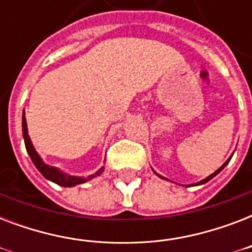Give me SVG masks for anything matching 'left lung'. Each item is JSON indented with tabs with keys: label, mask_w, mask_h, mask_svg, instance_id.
Listing matches in <instances>:
<instances>
[{
	"label": "left lung",
	"mask_w": 252,
	"mask_h": 252,
	"mask_svg": "<svg viewBox=\"0 0 252 252\" xmlns=\"http://www.w3.org/2000/svg\"><path fill=\"white\" fill-rule=\"evenodd\" d=\"M231 157H233V154H231L230 157H229V159H227V161H226V162H225V163H223V165H222V166H221V167H220V168H219V170H216V171H215V172H213V174H211V175H209V176H207V178H205V179H203V180H200V182H197V183H195V184H191V186H201V184H205V183H207V182H209V180H211V179H213V178H215V176H216V175H217V174H219V172H220V171H221V170H222V168H223V167H225V166H226V165H227V163H229V162H230ZM152 170H153V168H152ZM153 171H154V170H153ZM154 174H156V175H158V176H159V178H162V179H165V180H168V179H167V178H165V176H162V175H159V174H158V172H156V171H154ZM184 187H188V186H184Z\"/></svg>",
	"instance_id": "left-lung-1"
}]
</instances>
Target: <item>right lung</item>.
I'll list each match as a JSON object with an SVG mask.
<instances>
[{"mask_svg": "<svg viewBox=\"0 0 252 252\" xmlns=\"http://www.w3.org/2000/svg\"><path fill=\"white\" fill-rule=\"evenodd\" d=\"M22 133H23L26 150H27V153H29L30 158H31V161H32V163L35 165V167L39 170V172L44 176L45 179L51 180V182L59 184L61 187H74V186H78V184L86 183L89 180L94 179V178L99 176L100 174H103V171H104V166H102L95 174H91V175L89 176H76L69 175V174L64 172L59 167L47 165V163L41 159V157L39 156L36 149H35V146H33L32 141H31V138H30L27 122H26L25 110H23V115H22Z\"/></svg>", "mask_w": 252, "mask_h": 252, "instance_id": "add662e5", "label": "right lung"}]
</instances>
